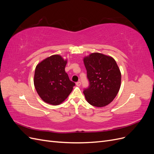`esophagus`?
<instances>
[{
    "instance_id": "34e87169",
    "label": "esophagus",
    "mask_w": 154,
    "mask_h": 154,
    "mask_svg": "<svg viewBox=\"0 0 154 154\" xmlns=\"http://www.w3.org/2000/svg\"><path fill=\"white\" fill-rule=\"evenodd\" d=\"M76 85L78 86V87H80L81 85V82H78L76 83Z\"/></svg>"
}]
</instances>
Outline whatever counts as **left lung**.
<instances>
[{
    "label": "left lung",
    "instance_id": "1",
    "mask_svg": "<svg viewBox=\"0 0 154 154\" xmlns=\"http://www.w3.org/2000/svg\"><path fill=\"white\" fill-rule=\"evenodd\" d=\"M89 87L83 94L88 103L96 107L109 105L117 96L121 87L122 74L115 60L99 53L83 58Z\"/></svg>",
    "mask_w": 154,
    "mask_h": 154
}]
</instances>
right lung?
<instances>
[{
    "label": "right lung",
    "instance_id": "obj_1",
    "mask_svg": "<svg viewBox=\"0 0 154 154\" xmlns=\"http://www.w3.org/2000/svg\"><path fill=\"white\" fill-rule=\"evenodd\" d=\"M67 60L54 54L37 65L34 85L38 94L45 103L58 105L67 99L75 83L69 80L65 71Z\"/></svg>",
    "mask_w": 154,
    "mask_h": 154
}]
</instances>
